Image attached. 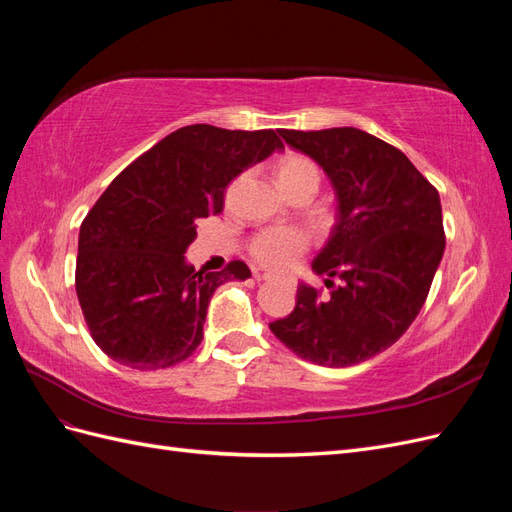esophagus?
Instances as JSON below:
<instances>
[{
    "label": "esophagus",
    "instance_id": "obj_1",
    "mask_svg": "<svg viewBox=\"0 0 512 512\" xmlns=\"http://www.w3.org/2000/svg\"><path fill=\"white\" fill-rule=\"evenodd\" d=\"M256 280L260 282V280H269V275H256Z\"/></svg>",
    "mask_w": 512,
    "mask_h": 512
}]
</instances>
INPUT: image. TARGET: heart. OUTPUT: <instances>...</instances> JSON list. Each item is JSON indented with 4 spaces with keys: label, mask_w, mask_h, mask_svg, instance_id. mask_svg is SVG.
<instances>
[{
    "label": "heart",
    "mask_w": 512,
    "mask_h": 512,
    "mask_svg": "<svg viewBox=\"0 0 512 512\" xmlns=\"http://www.w3.org/2000/svg\"><path fill=\"white\" fill-rule=\"evenodd\" d=\"M280 185L309 181L318 185V168L303 156H286L277 164ZM309 245V235L297 226H275L258 232L250 243V254L262 267L284 271L294 265Z\"/></svg>",
    "instance_id": "obj_1"
}]
</instances>
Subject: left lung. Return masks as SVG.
<instances>
[{
	"label": "left lung",
	"instance_id": "8db88e82",
	"mask_svg": "<svg viewBox=\"0 0 512 512\" xmlns=\"http://www.w3.org/2000/svg\"><path fill=\"white\" fill-rule=\"evenodd\" d=\"M280 136L329 177L337 213L312 269L329 299L301 282L292 314L273 335L301 359L359 365L408 331L444 254L438 190L393 145L356 128L282 130ZM340 280L332 284V277Z\"/></svg>",
	"mask_w": 512,
	"mask_h": 512
}]
</instances>
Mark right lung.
Listing matches in <instances>:
<instances>
[{"instance_id":"obj_1","label":"right lung","mask_w":512,"mask_h":512,"mask_svg":"<svg viewBox=\"0 0 512 512\" xmlns=\"http://www.w3.org/2000/svg\"><path fill=\"white\" fill-rule=\"evenodd\" d=\"M284 149L273 130L194 123L168 134L113 179L79 232L76 294L94 342L132 369L188 359L218 286L252 277L245 262L196 271L185 250L224 209L228 183Z\"/></svg>"}]
</instances>
